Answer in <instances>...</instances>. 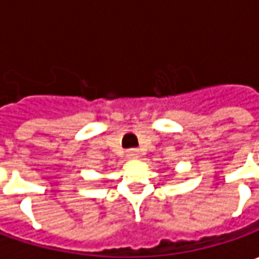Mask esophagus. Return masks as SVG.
<instances>
[{
  "instance_id": "obj_1",
  "label": "esophagus",
  "mask_w": 259,
  "mask_h": 259,
  "mask_svg": "<svg viewBox=\"0 0 259 259\" xmlns=\"http://www.w3.org/2000/svg\"><path fill=\"white\" fill-rule=\"evenodd\" d=\"M126 155H128L130 158H137V157L140 155V151H138L137 148H131V150L126 151Z\"/></svg>"
}]
</instances>
